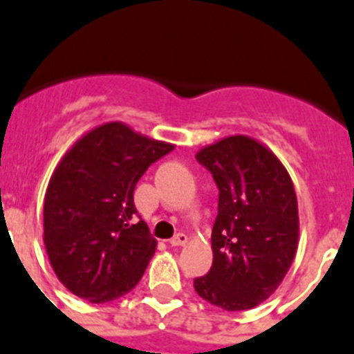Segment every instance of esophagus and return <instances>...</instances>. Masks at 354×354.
<instances>
[{"label": "esophagus", "instance_id": "1", "mask_svg": "<svg viewBox=\"0 0 354 354\" xmlns=\"http://www.w3.org/2000/svg\"><path fill=\"white\" fill-rule=\"evenodd\" d=\"M188 243V236L187 234H176V236L173 237V239L169 241L171 246H185V244Z\"/></svg>", "mask_w": 354, "mask_h": 354}]
</instances>
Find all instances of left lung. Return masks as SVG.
Here are the masks:
<instances>
[{
    "instance_id": "obj_1",
    "label": "left lung",
    "mask_w": 354,
    "mask_h": 354,
    "mask_svg": "<svg viewBox=\"0 0 354 354\" xmlns=\"http://www.w3.org/2000/svg\"><path fill=\"white\" fill-rule=\"evenodd\" d=\"M220 196L211 234L213 266L194 281L197 295L225 311L269 299L299 246V206L288 171L272 150L236 134L201 148Z\"/></svg>"
}]
</instances>
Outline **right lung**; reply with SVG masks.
Wrapping results in <instances>:
<instances>
[{"instance_id": "1", "label": "right lung", "mask_w": 354, "mask_h": 354, "mask_svg": "<svg viewBox=\"0 0 354 354\" xmlns=\"http://www.w3.org/2000/svg\"><path fill=\"white\" fill-rule=\"evenodd\" d=\"M173 148L108 122L66 151L45 194L43 243L69 292L102 304L140 283L157 241L143 220L134 222L132 196L150 164Z\"/></svg>"}]
</instances>
